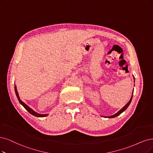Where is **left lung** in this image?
<instances>
[{
  "mask_svg": "<svg viewBox=\"0 0 153 153\" xmlns=\"http://www.w3.org/2000/svg\"><path fill=\"white\" fill-rule=\"evenodd\" d=\"M133 77H134V82H135V78H134V76H133ZM133 93H134V89H133ZM133 93H132V96H131V99H130V100L128 101V102L124 106L123 108H122V109H120L119 111H118L117 113H116L115 114H114V115H111V116H109V117H105V116H101L102 117H105V118H115V117H117V116H118L119 115H120L122 113H123L124 111H125L127 108H128V106H129V105L131 104V101H132V97H133Z\"/></svg>",
  "mask_w": 153,
  "mask_h": 153,
  "instance_id": "8db88e82",
  "label": "left lung"
}]
</instances>
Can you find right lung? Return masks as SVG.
Masks as SVG:
<instances>
[{
  "instance_id": "1",
  "label": "right lung",
  "mask_w": 153,
  "mask_h": 153,
  "mask_svg": "<svg viewBox=\"0 0 153 153\" xmlns=\"http://www.w3.org/2000/svg\"><path fill=\"white\" fill-rule=\"evenodd\" d=\"M14 90H15V93H16V97H17V98H18V100H19L20 104H21V105L23 106L24 108H25L28 112H29L30 114H31L32 115L35 116V117H47V116L48 115V114H38V113L36 112L35 111H34L32 108H30V107L29 106L27 105L26 103H25L23 102V101H22L20 99L19 94H18V90H17V87H16V85L14 86Z\"/></svg>"
}]
</instances>
